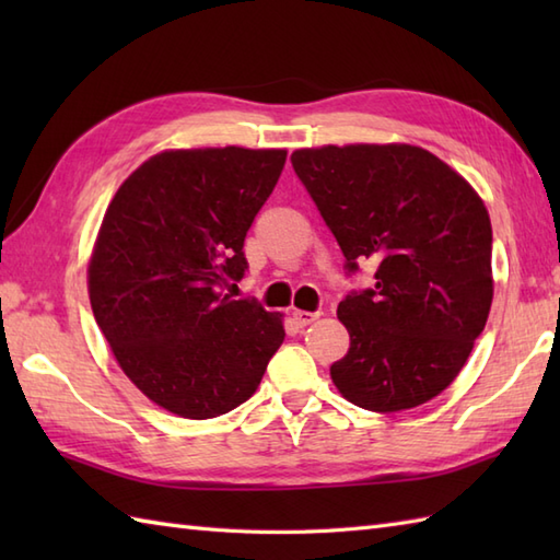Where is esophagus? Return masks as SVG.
<instances>
[{
    "label": "esophagus",
    "mask_w": 560,
    "mask_h": 560,
    "mask_svg": "<svg viewBox=\"0 0 560 560\" xmlns=\"http://www.w3.org/2000/svg\"><path fill=\"white\" fill-rule=\"evenodd\" d=\"M291 315H293V323L299 325V327H307V325H313L315 319H317V313H307V311H293Z\"/></svg>",
    "instance_id": "esophagus-1"
}]
</instances>
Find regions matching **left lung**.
Masks as SVG:
<instances>
[{"label": "left lung", "mask_w": 560, "mask_h": 560, "mask_svg": "<svg viewBox=\"0 0 560 560\" xmlns=\"http://www.w3.org/2000/svg\"><path fill=\"white\" fill-rule=\"evenodd\" d=\"M293 168L347 257L375 265V287L337 317L349 353L329 368L339 395L392 413L452 385L493 301L491 219L464 177L413 144L299 149Z\"/></svg>", "instance_id": "1"}]
</instances>
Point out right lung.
<instances>
[{"mask_svg": "<svg viewBox=\"0 0 560 560\" xmlns=\"http://www.w3.org/2000/svg\"><path fill=\"white\" fill-rule=\"evenodd\" d=\"M287 149H168L105 209L89 259L93 317L132 385L183 419H213L255 395L283 315L223 289ZM235 287V283H233Z\"/></svg>", "mask_w": 560, "mask_h": 560, "instance_id": "obj_1", "label": "right lung"}]
</instances>
